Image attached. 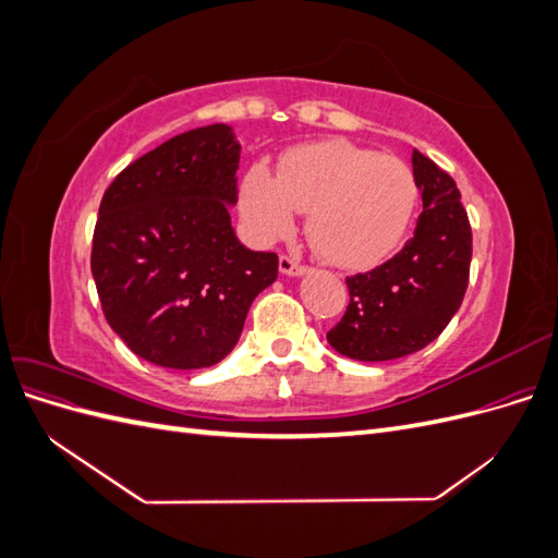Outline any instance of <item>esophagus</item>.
<instances>
[{
    "mask_svg": "<svg viewBox=\"0 0 558 558\" xmlns=\"http://www.w3.org/2000/svg\"><path fill=\"white\" fill-rule=\"evenodd\" d=\"M307 265L300 263L295 256H291V253H281L279 256V272L281 275H305Z\"/></svg>",
    "mask_w": 558,
    "mask_h": 558,
    "instance_id": "1",
    "label": "esophagus"
}]
</instances>
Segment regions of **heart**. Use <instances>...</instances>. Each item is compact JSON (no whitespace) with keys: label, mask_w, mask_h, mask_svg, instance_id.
Returning <instances> with one entry per match:
<instances>
[{"label":"heart","mask_w":558,"mask_h":558,"mask_svg":"<svg viewBox=\"0 0 558 558\" xmlns=\"http://www.w3.org/2000/svg\"><path fill=\"white\" fill-rule=\"evenodd\" d=\"M416 179L396 156L324 142L300 146L281 174L253 165L242 185V216L258 240H279L312 211L310 240L328 263L369 267L402 242L416 205Z\"/></svg>","instance_id":"1"}]
</instances>
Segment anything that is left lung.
<instances>
[{
  "label": "left lung",
  "instance_id": "left-lung-1",
  "mask_svg": "<svg viewBox=\"0 0 558 558\" xmlns=\"http://www.w3.org/2000/svg\"><path fill=\"white\" fill-rule=\"evenodd\" d=\"M424 211L412 238L379 267L347 277L349 305L328 330L332 349L356 361H393L428 347L468 291L472 230L456 181L412 150Z\"/></svg>",
  "mask_w": 558,
  "mask_h": 558
}]
</instances>
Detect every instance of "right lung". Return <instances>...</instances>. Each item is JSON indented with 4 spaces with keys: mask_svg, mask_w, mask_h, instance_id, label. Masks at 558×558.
Returning <instances> with one entry per match:
<instances>
[{
    "mask_svg": "<svg viewBox=\"0 0 558 558\" xmlns=\"http://www.w3.org/2000/svg\"><path fill=\"white\" fill-rule=\"evenodd\" d=\"M240 144L223 123L148 150L99 202L90 269L107 324L140 359L172 369L223 361L279 256L234 238Z\"/></svg>",
    "mask_w": 558,
    "mask_h": 558,
    "instance_id": "1",
    "label": "right lung"
}]
</instances>
